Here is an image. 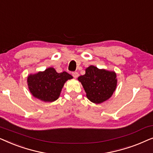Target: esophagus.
Returning a JSON list of instances; mask_svg holds the SVG:
<instances>
[{
    "label": "esophagus",
    "mask_w": 153,
    "mask_h": 153,
    "mask_svg": "<svg viewBox=\"0 0 153 153\" xmlns=\"http://www.w3.org/2000/svg\"><path fill=\"white\" fill-rule=\"evenodd\" d=\"M78 75H79V74H78V72H72V76H74V78H76V77L78 76Z\"/></svg>",
    "instance_id": "obj_1"
}]
</instances>
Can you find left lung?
<instances>
[{
    "instance_id": "8db88e82",
    "label": "left lung",
    "mask_w": 153,
    "mask_h": 153,
    "mask_svg": "<svg viewBox=\"0 0 153 153\" xmlns=\"http://www.w3.org/2000/svg\"><path fill=\"white\" fill-rule=\"evenodd\" d=\"M82 84L90 101L100 104L111 97L116 88V74L114 72L99 70L90 66L85 74L78 78Z\"/></svg>"
}]
</instances>
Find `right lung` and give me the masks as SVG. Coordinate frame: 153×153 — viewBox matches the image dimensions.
Masks as SVG:
<instances>
[{
  "instance_id": "1",
  "label": "right lung",
  "mask_w": 153,
  "mask_h": 153,
  "mask_svg": "<svg viewBox=\"0 0 153 153\" xmlns=\"http://www.w3.org/2000/svg\"><path fill=\"white\" fill-rule=\"evenodd\" d=\"M72 79L66 72H56L55 69L49 68L44 72L30 75L28 85L34 97L44 102H53L59 97L65 82Z\"/></svg>"
}]
</instances>
